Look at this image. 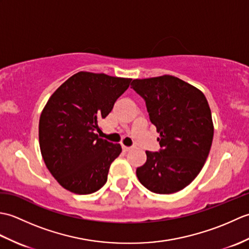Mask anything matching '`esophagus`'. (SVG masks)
I'll use <instances>...</instances> for the list:
<instances>
[{
  "instance_id": "obj_1",
  "label": "esophagus",
  "mask_w": 249,
  "mask_h": 249,
  "mask_svg": "<svg viewBox=\"0 0 249 249\" xmlns=\"http://www.w3.org/2000/svg\"><path fill=\"white\" fill-rule=\"evenodd\" d=\"M122 150H123L124 152H128V151L131 150V146H125V145H123V146H122Z\"/></svg>"
}]
</instances>
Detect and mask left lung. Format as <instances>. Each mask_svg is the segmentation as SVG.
<instances>
[{
  "label": "left lung",
  "mask_w": 249,
  "mask_h": 249,
  "mask_svg": "<svg viewBox=\"0 0 249 249\" xmlns=\"http://www.w3.org/2000/svg\"><path fill=\"white\" fill-rule=\"evenodd\" d=\"M131 88L144 99L160 150L146 151L137 168L140 183L152 193L168 195L192 183L212 145V113L204 94L173 76L135 79Z\"/></svg>",
  "instance_id": "8db88e82"
}]
</instances>
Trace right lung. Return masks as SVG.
<instances>
[{
    "label": "right lung",
    "instance_id": "1",
    "mask_svg": "<svg viewBox=\"0 0 249 249\" xmlns=\"http://www.w3.org/2000/svg\"><path fill=\"white\" fill-rule=\"evenodd\" d=\"M131 79L80 71L47 102L39 119V146L47 168L62 187L78 195L97 192L107 182L120 144L99 138L105 119Z\"/></svg>",
    "mask_w": 249,
    "mask_h": 249
}]
</instances>
